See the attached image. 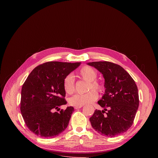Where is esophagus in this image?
Returning a JSON list of instances; mask_svg holds the SVG:
<instances>
[{"label": "esophagus", "instance_id": "34e87169", "mask_svg": "<svg viewBox=\"0 0 158 158\" xmlns=\"http://www.w3.org/2000/svg\"><path fill=\"white\" fill-rule=\"evenodd\" d=\"M82 107V106H75L74 107V108L76 109H80V108H81Z\"/></svg>", "mask_w": 158, "mask_h": 158}]
</instances>
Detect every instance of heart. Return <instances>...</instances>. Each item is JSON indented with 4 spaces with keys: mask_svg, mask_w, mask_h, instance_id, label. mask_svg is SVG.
<instances>
[{
    "mask_svg": "<svg viewBox=\"0 0 158 158\" xmlns=\"http://www.w3.org/2000/svg\"><path fill=\"white\" fill-rule=\"evenodd\" d=\"M79 77L88 82L87 90L94 89L98 91H102L103 85L96 81L98 77L96 71L90 66H84L79 71ZM63 86L66 93L71 94L75 91V79L72 74L67 75L64 79ZM98 98V93L94 90H91L85 94H76L69 99V103L72 106H79L92 103Z\"/></svg>",
    "mask_w": 158,
    "mask_h": 158,
    "instance_id": "obj_1",
    "label": "heart"
}]
</instances>
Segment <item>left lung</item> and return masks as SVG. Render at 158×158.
Here are the masks:
<instances>
[{
	"label": "left lung",
	"instance_id": "8db88e82",
	"mask_svg": "<svg viewBox=\"0 0 158 158\" xmlns=\"http://www.w3.org/2000/svg\"><path fill=\"white\" fill-rule=\"evenodd\" d=\"M87 65L98 69L104 79L105 93L98 102L104 109H96L89 118L92 127L110 138L125 132L131 127L139 107L136 83L119 65L107 61Z\"/></svg>",
	"mask_w": 158,
	"mask_h": 158
}]
</instances>
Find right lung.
I'll return each instance as SVG.
<instances>
[{
	"instance_id": "right-lung-1",
	"label": "right lung",
	"mask_w": 158,
	"mask_h": 158,
	"mask_svg": "<svg viewBox=\"0 0 158 158\" xmlns=\"http://www.w3.org/2000/svg\"><path fill=\"white\" fill-rule=\"evenodd\" d=\"M80 65L48 62L36 67L28 76L22 87L20 111L27 127L37 136L54 138L68 126L74 107H67L59 112L54 110L67 104L64 79Z\"/></svg>"
}]
</instances>
